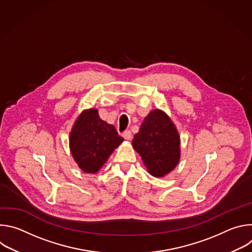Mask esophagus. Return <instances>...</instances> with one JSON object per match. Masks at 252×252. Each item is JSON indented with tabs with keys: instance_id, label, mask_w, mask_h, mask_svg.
I'll return each instance as SVG.
<instances>
[{
	"instance_id": "34e87169",
	"label": "esophagus",
	"mask_w": 252,
	"mask_h": 252,
	"mask_svg": "<svg viewBox=\"0 0 252 252\" xmlns=\"http://www.w3.org/2000/svg\"><path fill=\"white\" fill-rule=\"evenodd\" d=\"M123 136L127 139V140H130L132 138V134H131V131L130 130H126L123 132Z\"/></svg>"
}]
</instances>
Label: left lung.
<instances>
[{"mask_svg":"<svg viewBox=\"0 0 252 252\" xmlns=\"http://www.w3.org/2000/svg\"><path fill=\"white\" fill-rule=\"evenodd\" d=\"M178 132L169 118L159 110L152 111L143 120L132 139V147L155 176L170 172L179 160Z\"/></svg>","mask_w":252,"mask_h":252,"instance_id":"8db88e82","label":"left lung"}]
</instances>
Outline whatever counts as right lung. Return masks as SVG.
<instances>
[{
	"instance_id": "1",
	"label": "right lung",
	"mask_w": 252,
	"mask_h": 252,
	"mask_svg": "<svg viewBox=\"0 0 252 252\" xmlns=\"http://www.w3.org/2000/svg\"><path fill=\"white\" fill-rule=\"evenodd\" d=\"M113 125L100 120L96 110L85 111L69 135L71 156L87 173H95L123 142Z\"/></svg>"
}]
</instances>
